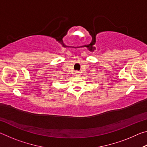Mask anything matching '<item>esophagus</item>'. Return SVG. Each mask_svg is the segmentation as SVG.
I'll return each instance as SVG.
<instances>
[{"label": "esophagus", "instance_id": "1", "mask_svg": "<svg viewBox=\"0 0 147 147\" xmlns=\"http://www.w3.org/2000/svg\"><path fill=\"white\" fill-rule=\"evenodd\" d=\"M80 75V73H76V74H75V76H79Z\"/></svg>", "mask_w": 147, "mask_h": 147}]
</instances>
